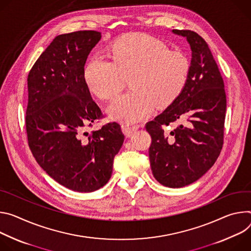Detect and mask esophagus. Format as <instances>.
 <instances>
[{
  "label": "esophagus",
  "instance_id": "34e87169",
  "mask_svg": "<svg viewBox=\"0 0 251 251\" xmlns=\"http://www.w3.org/2000/svg\"><path fill=\"white\" fill-rule=\"evenodd\" d=\"M137 128H138L137 126H128V125L122 126V129L126 136H131L137 130Z\"/></svg>",
  "mask_w": 251,
  "mask_h": 251
}]
</instances>
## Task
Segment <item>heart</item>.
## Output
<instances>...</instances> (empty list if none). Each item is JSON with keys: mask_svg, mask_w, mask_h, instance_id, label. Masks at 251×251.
<instances>
[{"mask_svg": "<svg viewBox=\"0 0 251 251\" xmlns=\"http://www.w3.org/2000/svg\"><path fill=\"white\" fill-rule=\"evenodd\" d=\"M111 61L92 58L83 72L89 90L111 100L126 87L132 89L108 108L109 116L132 124L149 116L156 105H171L184 90L190 72L185 54L171 50L163 42L145 33L122 36L110 46Z\"/></svg>", "mask_w": 251, "mask_h": 251, "instance_id": "1", "label": "heart"}]
</instances>
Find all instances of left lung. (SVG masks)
I'll list each match as a JSON object with an SVG mask.
<instances>
[{
    "mask_svg": "<svg viewBox=\"0 0 251 251\" xmlns=\"http://www.w3.org/2000/svg\"><path fill=\"white\" fill-rule=\"evenodd\" d=\"M191 48L190 72L180 96L146 124L154 178L178 188L201 178L216 161L224 146L226 96L224 78L206 42L196 32L173 30ZM179 123L172 131L166 126Z\"/></svg>",
    "mask_w": 251,
    "mask_h": 251,
    "instance_id": "left-lung-1",
    "label": "left lung"
}]
</instances>
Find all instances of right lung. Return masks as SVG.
<instances>
[{
  "label": "right lung",
  "mask_w": 251,
  "mask_h": 251,
  "mask_svg": "<svg viewBox=\"0 0 251 251\" xmlns=\"http://www.w3.org/2000/svg\"><path fill=\"white\" fill-rule=\"evenodd\" d=\"M100 37L92 30L55 37L27 75L29 148L50 177L78 192L95 191L108 181L125 141L116 122L86 131L103 118L83 78L88 55Z\"/></svg>",
  "instance_id": "1"
}]
</instances>
